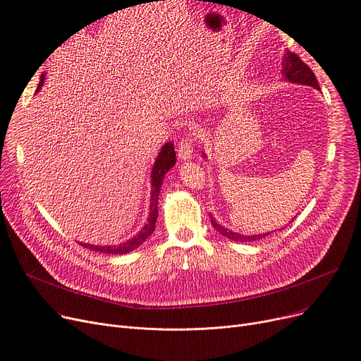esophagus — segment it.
Here are the masks:
<instances>
[{
	"instance_id": "esophagus-1",
	"label": "esophagus",
	"mask_w": 361,
	"mask_h": 361,
	"mask_svg": "<svg viewBox=\"0 0 361 361\" xmlns=\"http://www.w3.org/2000/svg\"><path fill=\"white\" fill-rule=\"evenodd\" d=\"M178 158L181 161H190L193 158V145H192V140L188 139H183L180 143H178Z\"/></svg>"
}]
</instances>
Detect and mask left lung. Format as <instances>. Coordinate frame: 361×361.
Wrapping results in <instances>:
<instances>
[{
  "mask_svg": "<svg viewBox=\"0 0 361 361\" xmlns=\"http://www.w3.org/2000/svg\"><path fill=\"white\" fill-rule=\"evenodd\" d=\"M281 74H282V78L286 79L287 82L305 85V86H312L314 89H319V83H317V79H316L314 73L309 68L307 64H305V63L300 60V56H297L291 51H287V54L283 55ZM203 157H206V155L203 154ZM211 222H212L214 228L219 234H222L224 237L230 238L233 241H240V243L257 241V240H262V238H264V237L271 234V233H263V234H255V235H244V234H240V233H234L233 230L225 228L224 225L218 224L212 215H211Z\"/></svg>",
  "mask_w": 361,
  "mask_h": 361,
  "instance_id": "obj_1",
  "label": "left lung"
}]
</instances>
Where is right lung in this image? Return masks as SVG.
<instances>
[{"label": "right lung", "instance_id": "add662e5", "mask_svg": "<svg viewBox=\"0 0 361 361\" xmlns=\"http://www.w3.org/2000/svg\"><path fill=\"white\" fill-rule=\"evenodd\" d=\"M45 73H42L41 75V82L37 85L36 92H39L41 87L44 86L45 82ZM176 165V150H174V145L168 142L165 143L159 154L157 157V161L152 166V174H150V209H149V218L147 222L145 224L143 228L135 235L131 237L120 244L116 245H98V244H87V243H80L83 247L90 249L93 252H99V253H106V255H126L130 253L133 250H136L139 245H142L152 234L155 231V224L158 219V199H159V192L162 187V180L165 177V174L168 171Z\"/></svg>", "mask_w": 361, "mask_h": 361}]
</instances>
